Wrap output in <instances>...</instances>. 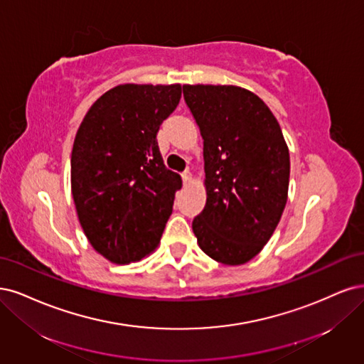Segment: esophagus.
I'll use <instances>...</instances> for the list:
<instances>
[{
    "mask_svg": "<svg viewBox=\"0 0 364 364\" xmlns=\"http://www.w3.org/2000/svg\"><path fill=\"white\" fill-rule=\"evenodd\" d=\"M181 178H183V184H184V186L191 184V183H192V173H191L189 171H186L184 173H181Z\"/></svg>",
    "mask_w": 364,
    "mask_h": 364,
    "instance_id": "34e87169",
    "label": "esophagus"
}]
</instances>
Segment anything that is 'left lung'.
<instances>
[{"label": "left lung", "instance_id": "left-lung-1", "mask_svg": "<svg viewBox=\"0 0 364 364\" xmlns=\"http://www.w3.org/2000/svg\"><path fill=\"white\" fill-rule=\"evenodd\" d=\"M204 139L205 207L192 228L199 248L237 266L259 254L284 212L290 156L264 101L232 85H184Z\"/></svg>", "mask_w": 364, "mask_h": 364}]
</instances>
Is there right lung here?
I'll list each match as a JSON object with an SVG mask.
<instances>
[{
	"label": "right lung",
	"mask_w": 364,
	"mask_h": 364,
	"mask_svg": "<svg viewBox=\"0 0 364 364\" xmlns=\"http://www.w3.org/2000/svg\"><path fill=\"white\" fill-rule=\"evenodd\" d=\"M181 85H119L101 95L80 124L71 156V192L80 225L114 264L157 250L183 181L163 165L160 124Z\"/></svg>",
	"instance_id": "right-lung-1"
}]
</instances>
